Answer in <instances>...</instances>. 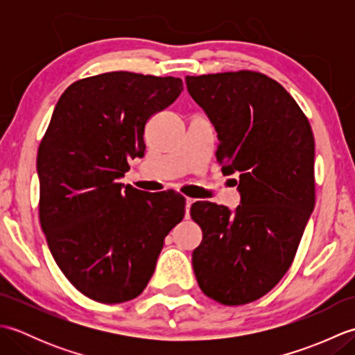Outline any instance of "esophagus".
I'll return each instance as SVG.
<instances>
[{
	"instance_id": "34e87169",
	"label": "esophagus",
	"mask_w": 355,
	"mask_h": 355,
	"mask_svg": "<svg viewBox=\"0 0 355 355\" xmlns=\"http://www.w3.org/2000/svg\"><path fill=\"white\" fill-rule=\"evenodd\" d=\"M193 202H195L193 198H189V197L186 198V214H189V209H191V206L193 205Z\"/></svg>"
}]
</instances>
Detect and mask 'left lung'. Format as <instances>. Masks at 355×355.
Instances as JSON below:
<instances>
[{"instance_id":"left-lung-1","label":"left lung","mask_w":355,"mask_h":355,"mask_svg":"<svg viewBox=\"0 0 355 355\" xmlns=\"http://www.w3.org/2000/svg\"><path fill=\"white\" fill-rule=\"evenodd\" d=\"M187 92L218 132L216 160L239 172L233 210L197 201L202 230L192 253L200 288L223 305H244L281 281L315 201L314 135L286 89L250 70L186 76Z\"/></svg>"}]
</instances>
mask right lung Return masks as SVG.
I'll return each instance as SVG.
<instances>
[{
    "mask_svg": "<svg viewBox=\"0 0 355 355\" xmlns=\"http://www.w3.org/2000/svg\"><path fill=\"white\" fill-rule=\"evenodd\" d=\"M182 92L180 78L111 71L74 82L53 111L36 160L41 227L58 267L96 302L137 297L183 220L180 193L117 182L145 154L148 120Z\"/></svg>",
    "mask_w": 355,
    "mask_h": 355,
    "instance_id": "add662e5",
    "label": "right lung"
}]
</instances>
